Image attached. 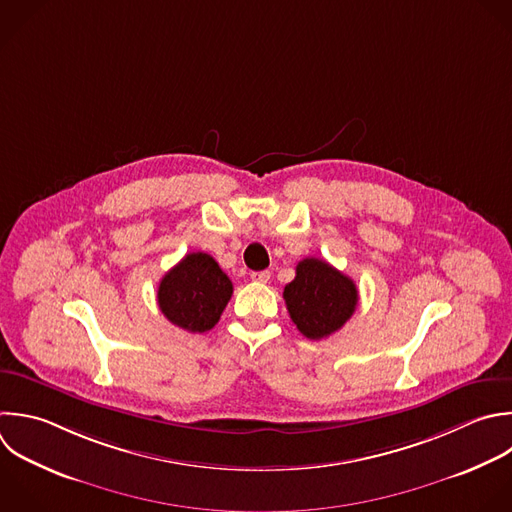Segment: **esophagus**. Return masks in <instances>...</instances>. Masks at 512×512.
Listing matches in <instances>:
<instances>
[{
    "label": "esophagus",
    "instance_id": "esophagus-1",
    "mask_svg": "<svg viewBox=\"0 0 512 512\" xmlns=\"http://www.w3.org/2000/svg\"><path fill=\"white\" fill-rule=\"evenodd\" d=\"M250 278L254 280V282H258V284H266L268 280H270V272L268 270H260V272H252L250 274Z\"/></svg>",
    "mask_w": 512,
    "mask_h": 512
}]
</instances>
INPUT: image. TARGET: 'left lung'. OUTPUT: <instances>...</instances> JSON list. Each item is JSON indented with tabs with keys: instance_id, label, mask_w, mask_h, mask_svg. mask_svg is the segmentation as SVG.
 <instances>
[{
	"instance_id": "obj_1",
	"label": "left lung",
	"mask_w": 512,
	"mask_h": 512,
	"mask_svg": "<svg viewBox=\"0 0 512 512\" xmlns=\"http://www.w3.org/2000/svg\"><path fill=\"white\" fill-rule=\"evenodd\" d=\"M286 308L296 328L310 340L338 332L358 304L356 284L320 258H304L296 278L284 288Z\"/></svg>"
}]
</instances>
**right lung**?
I'll return each mask as SVG.
<instances>
[{"label": "right lung", "instance_id": "add662e5", "mask_svg": "<svg viewBox=\"0 0 512 512\" xmlns=\"http://www.w3.org/2000/svg\"><path fill=\"white\" fill-rule=\"evenodd\" d=\"M234 288L206 252L186 254L158 286L162 314L188 332H206L220 320Z\"/></svg>", "mask_w": 512, "mask_h": 512}]
</instances>
